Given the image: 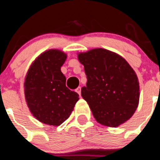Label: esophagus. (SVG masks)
Wrapping results in <instances>:
<instances>
[{"label": "esophagus", "instance_id": "34e87169", "mask_svg": "<svg viewBox=\"0 0 160 160\" xmlns=\"http://www.w3.org/2000/svg\"><path fill=\"white\" fill-rule=\"evenodd\" d=\"M76 92H77L80 96V95H81V87L77 88L76 89Z\"/></svg>", "mask_w": 160, "mask_h": 160}]
</instances>
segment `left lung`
Instances as JSON below:
<instances>
[{
    "instance_id": "8db88e82",
    "label": "left lung",
    "mask_w": 160,
    "mask_h": 160,
    "mask_svg": "<svg viewBox=\"0 0 160 160\" xmlns=\"http://www.w3.org/2000/svg\"><path fill=\"white\" fill-rule=\"evenodd\" d=\"M87 76L81 96L98 123L116 128L133 116L139 101L137 75L123 57L104 48L77 53Z\"/></svg>"
}]
</instances>
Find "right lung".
<instances>
[{
  "mask_svg": "<svg viewBox=\"0 0 160 160\" xmlns=\"http://www.w3.org/2000/svg\"><path fill=\"white\" fill-rule=\"evenodd\" d=\"M67 54L48 49L35 59L24 78V96L32 115L40 122L59 126L68 119L79 95L66 87L60 68Z\"/></svg>",
  "mask_w": 160,
  "mask_h": 160,
  "instance_id": "obj_1",
  "label": "right lung"
}]
</instances>
